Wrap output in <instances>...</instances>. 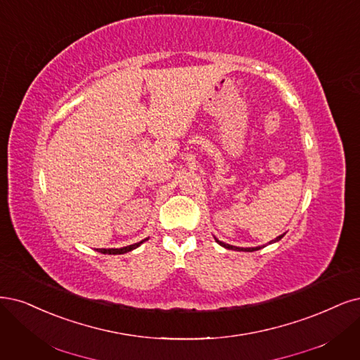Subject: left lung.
<instances>
[{
    "instance_id": "8db88e82",
    "label": "left lung",
    "mask_w": 360,
    "mask_h": 360,
    "mask_svg": "<svg viewBox=\"0 0 360 360\" xmlns=\"http://www.w3.org/2000/svg\"><path fill=\"white\" fill-rule=\"evenodd\" d=\"M284 237V233L283 235H280V237H277L276 240H274V243L276 241H280L281 238ZM216 241L221 245V247H225V249H229V250H237V252H255V250H259V249H262V247H252V249H243V247H235V245H229V244H225V243H221V241H219L217 238H216Z\"/></svg>"
}]
</instances>
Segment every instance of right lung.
Instances as JSON below:
<instances>
[{
	"instance_id": "right-lung-1",
	"label": "right lung",
	"mask_w": 360,
	"mask_h": 360,
	"mask_svg": "<svg viewBox=\"0 0 360 360\" xmlns=\"http://www.w3.org/2000/svg\"><path fill=\"white\" fill-rule=\"evenodd\" d=\"M146 240H143V241H140V243H135V244H131V245H127V247H122V249H96L98 252L100 253H104V255H123V253H127V252H131V250H134V249H137V247L141 244V243H144Z\"/></svg>"
}]
</instances>
